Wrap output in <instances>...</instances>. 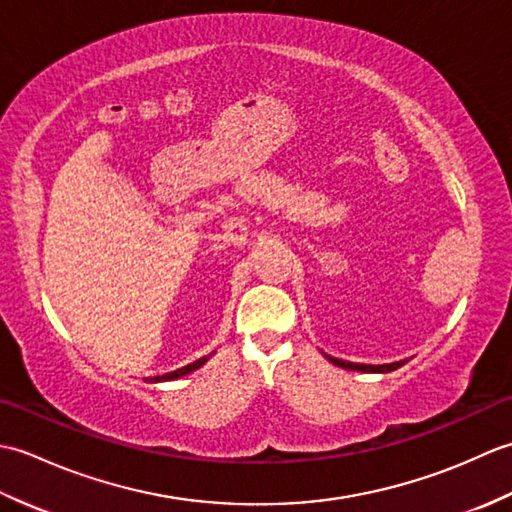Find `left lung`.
I'll list each match as a JSON object with an SVG mask.
<instances>
[{
    "label": "left lung",
    "instance_id": "8db88e82",
    "mask_svg": "<svg viewBox=\"0 0 512 512\" xmlns=\"http://www.w3.org/2000/svg\"><path fill=\"white\" fill-rule=\"evenodd\" d=\"M325 358H328L330 363H334V365L343 367V369H356V372H369V374H376V372H394V369H398L400 365H405V361L389 363V365H358V363H347V361H339V358L328 356V354H325Z\"/></svg>",
    "mask_w": 512,
    "mask_h": 512
}]
</instances>
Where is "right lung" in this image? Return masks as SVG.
<instances>
[{"label": "right lung", "instance_id": "obj_1", "mask_svg": "<svg viewBox=\"0 0 512 512\" xmlns=\"http://www.w3.org/2000/svg\"><path fill=\"white\" fill-rule=\"evenodd\" d=\"M204 363H206V356H204V358H198V361H195V363H189V365H184V367L176 369V372H169V374H162V376H154L151 380H173V378H180V376H184V374L193 372V369L202 367Z\"/></svg>", "mask_w": 512, "mask_h": 512}]
</instances>
